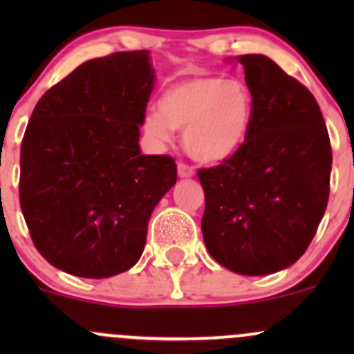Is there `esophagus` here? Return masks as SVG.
I'll return each mask as SVG.
<instances>
[{
	"mask_svg": "<svg viewBox=\"0 0 354 354\" xmlns=\"http://www.w3.org/2000/svg\"><path fill=\"white\" fill-rule=\"evenodd\" d=\"M195 174L194 167L187 166V164H178V176L180 178H192Z\"/></svg>",
	"mask_w": 354,
	"mask_h": 354,
	"instance_id": "1",
	"label": "esophagus"
}]
</instances>
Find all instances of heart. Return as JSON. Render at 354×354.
I'll list each match as a JSON object with an SVG mask.
<instances>
[{"instance_id": "obj_1", "label": "heart", "mask_w": 354, "mask_h": 354, "mask_svg": "<svg viewBox=\"0 0 354 354\" xmlns=\"http://www.w3.org/2000/svg\"><path fill=\"white\" fill-rule=\"evenodd\" d=\"M253 120V95L245 82L223 77H192L160 94L157 111L144 118V130L157 144H167L173 130L183 131V145L195 160L219 164L246 142Z\"/></svg>"}]
</instances>
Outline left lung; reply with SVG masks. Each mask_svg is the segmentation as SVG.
Here are the masks:
<instances>
[{"label":"left lung","instance_id":"8db88e82","mask_svg":"<svg viewBox=\"0 0 354 354\" xmlns=\"http://www.w3.org/2000/svg\"><path fill=\"white\" fill-rule=\"evenodd\" d=\"M236 62L253 95L252 128L231 159L198 171L202 233L223 267L267 276L292 266L315 236L329 200L332 151L308 88L263 55Z\"/></svg>","mask_w":354,"mask_h":354}]
</instances>
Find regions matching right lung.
<instances>
[{"instance_id":"add662e5","label":"right lung","mask_w":354,"mask_h":354,"mask_svg":"<svg viewBox=\"0 0 354 354\" xmlns=\"http://www.w3.org/2000/svg\"><path fill=\"white\" fill-rule=\"evenodd\" d=\"M156 85L149 51L91 59L34 108L20 152V207L56 269L104 279L138 262L149 219L176 183L167 156H144L140 127Z\"/></svg>"}]
</instances>
